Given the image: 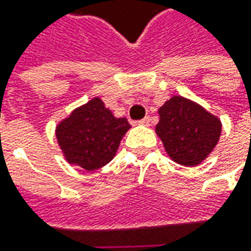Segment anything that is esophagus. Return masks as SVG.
Masks as SVG:
<instances>
[{
    "instance_id": "34e87169",
    "label": "esophagus",
    "mask_w": 251,
    "mask_h": 251,
    "mask_svg": "<svg viewBox=\"0 0 251 251\" xmlns=\"http://www.w3.org/2000/svg\"><path fill=\"white\" fill-rule=\"evenodd\" d=\"M138 126H150V117H145V119H142L141 121L137 123Z\"/></svg>"
}]
</instances>
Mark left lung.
<instances>
[{
	"mask_svg": "<svg viewBox=\"0 0 251 251\" xmlns=\"http://www.w3.org/2000/svg\"><path fill=\"white\" fill-rule=\"evenodd\" d=\"M158 134L169 158L183 166H197L217 147L222 123L201 104L172 96L160 106Z\"/></svg>",
	"mask_w": 251,
	"mask_h": 251,
	"instance_id": "obj_1",
	"label": "left lung"
}]
</instances>
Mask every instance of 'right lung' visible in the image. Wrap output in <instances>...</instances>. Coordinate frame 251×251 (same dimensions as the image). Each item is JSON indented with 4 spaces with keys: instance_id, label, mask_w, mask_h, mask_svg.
I'll list each match as a JSON object with an SVG mask.
<instances>
[{
    "instance_id": "1",
    "label": "right lung",
    "mask_w": 251,
    "mask_h": 251,
    "mask_svg": "<svg viewBox=\"0 0 251 251\" xmlns=\"http://www.w3.org/2000/svg\"><path fill=\"white\" fill-rule=\"evenodd\" d=\"M130 128L126 117H116L100 98H93L57 124L55 138L70 165L92 172L116 156Z\"/></svg>"
}]
</instances>
